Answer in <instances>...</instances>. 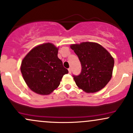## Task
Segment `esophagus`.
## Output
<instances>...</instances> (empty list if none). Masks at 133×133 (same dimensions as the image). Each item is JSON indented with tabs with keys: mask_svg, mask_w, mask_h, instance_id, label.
<instances>
[{
	"mask_svg": "<svg viewBox=\"0 0 133 133\" xmlns=\"http://www.w3.org/2000/svg\"><path fill=\"white\" fill-rule=\"evenodd\" d=\"M68 71H69V74H71V68H69L68 69Z\"/></svg>",
	"mask_w": 133,
	"mask_h": 133,
	"instance_id": "obj_1",
	"label": "esophagus"
}]
</instances>
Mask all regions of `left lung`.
Here are the masks:
<instances>
[{
	"instance_id": "left-lung-1",
	"label": "left lung",
	"mask_w": 133,
	"mask_h": 133,
	"mask_svg": "<svg viewBox=\"0 0 133 133\" xmlns=\"http://www.w3.org/2000/svg\"><path fill=\"white\" fill-rule=\"evenodd\" d=\"M71 48L78 57L82 69L73 75L76 85L86 92H95L106 86L112 77L114 61L111 55L99 44L82 42Z\"/></svg>"
}]
</instances>
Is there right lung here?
Segmentation results:
<instances>
[{"instance_id": "add662e5", "label": "right lung", "mask_w": 133, "mask_h": 133, "mask_svg": "<svg viewBox=\"0 0 133 133\" xmlns=\"http://www.w3.org/2000/svg\"><path fill=\"white\" fill-rule=\"evenodd\" d=\"M58 49L51 43L34 47L21 64V72L27 86L39 94H49L60 84L68 70L57 57Z\"/></svg>"}]
</instances>
